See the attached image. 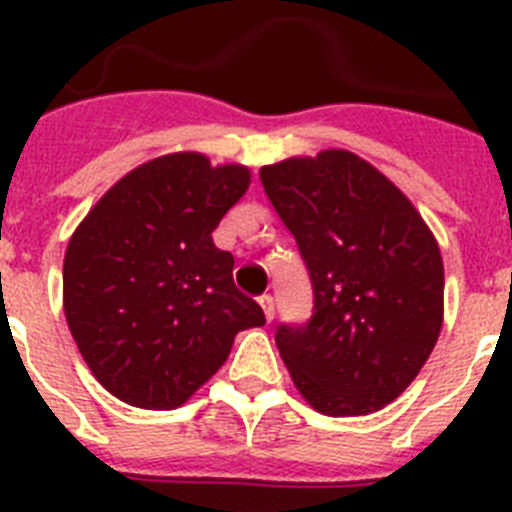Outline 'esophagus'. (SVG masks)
<instances>
[{
	"label": "esophagus",
	"instance_id": "obj_1",
	"mask_svg": "<svg viewBox=\"0 0 512 512\" xmlns=\"http://www.w3.org/2000/svg\"><path fill=\"white\" fill-rule=\"evenodd\" d=\"M259 305H261V310H264V318L271 323V320H274V297L271 295L259 297Z\"/></svg>",
	"mask_w": 512,
	"mask_h": 512
}]
</instances>
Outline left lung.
<instances>
[{
	"label": "left lung",
	"instance_id": "1",
	"mask_svg": "<svg viewBox=\"0 0 512 512\" xmlns=\"http://www.w3.org/2000/svg\"><path fill=\"white\" fill-rule=\"evenodd\" d=\"M261 184L295 235L315 307L279 325L277 348L310 408L369 415L397 400L443 325V261L413 202L351 151L261 166Z\"/></svg>",
	"mask_w": 512,
	"mask_h": 512
}]
</instances>
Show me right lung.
I'll use <instances>...</instances> for the list:
<instances>
[{"label":"right lung","mask_w":512,"mask_h":512,"mask_svg":"<svg viewBox=\"0 0 512 512\" xmlns=\"http://www.w3.org/2000/svg\"><path fill=\"white\" fill-rule=\"evenodd\" d=\"M251 184L243 164L166 153L99 197L63 256V312L81 356L117 400L174 410L225 364L235 333L266 323L235 289L212 230Z\"/></svg>","instance_id":"add662e5"}]
</instances>
